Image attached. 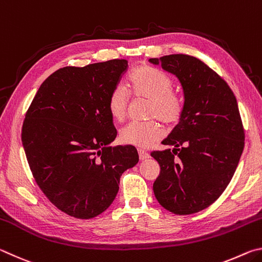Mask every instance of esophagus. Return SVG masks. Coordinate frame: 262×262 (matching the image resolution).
<instances>
[{
  "label": "esophagus",
  "instance_id": "obj_1",
  "mask_svg": "<svg viewBox=\"0 0 262 262\" xmlns=\"http://www.w3.org/2000/svg\"><path fill=\"white\" fill-rule=\"evenodd\" d=\"M137 152H139V157H140L141 161H143V159H148L150 157V155L148 152H145L144 150H141L140 149Z\"/></svg>",
  "mask_w": 262,
  "mask_h": 262
}]
</instances>
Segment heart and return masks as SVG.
<instances>
[{
  "instance_id": "obj_1",
  "label": "heart",
  "mask_w": 262,
  "mask_h": 262,
  "mask_svg": "<svg viewBox=\"0 0 262 262\" xmlns=\"http://www.w3.org/2000/svg\"><path fill=\"white\" fill-rule=\"evenodd\" d=\"M173 82L166 74L150 66H140L128 78L129 94L135 98L148 99L147 118H156L168 127L178 123L183 117L185 103L178 91L172 89ZM129 106V95L125 86L117 85L111 91L107 100L108 112L114 120L123 121ZM164 129L155 119L148 121H133L120 130L122 143L137 148H148L161 140Z\"/></svg>"
}]
</instances>
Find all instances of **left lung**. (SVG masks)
I'll list each match as a JSON object with an SVG mask.
<instances>
[{"instance_id": "8db88e82", "label": "left lung", "mask_w": 262, "mask_h": 262, "mask_svg": "<svg viewBox=\"0 0 262 262\" xmlns=\"http://www.w3.org/2000/svg\"><path fill=\"white\" fill-rule=\"evenodd\" d=\"M174 74L183 85L185 108L154 151L161 172L154 183L157 201L177 215L206 209L224 192L241 159L245 133L237 99L228 83L198 57L171 54L150 59Z\"/></svg>"}]
</instances>
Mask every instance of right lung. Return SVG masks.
<instances>
[{"label": "right lung", "instance_id": "add662e5", "mask_svg": "<svg viewBox=\"0 0 262 262\" xmlns=\"http://www.w3.org/2000/svg\"><path fill=\"white\" fill-rule=\"evenodd\" d=\"M126 60L64 67L48 76L26 111L21 142L39 188L57 209L89 220L111 206L120 177L139 162L117 137L107 107Z\"/></svg>", "mask_w": 262, "mask_h": 262}]
</instances>
